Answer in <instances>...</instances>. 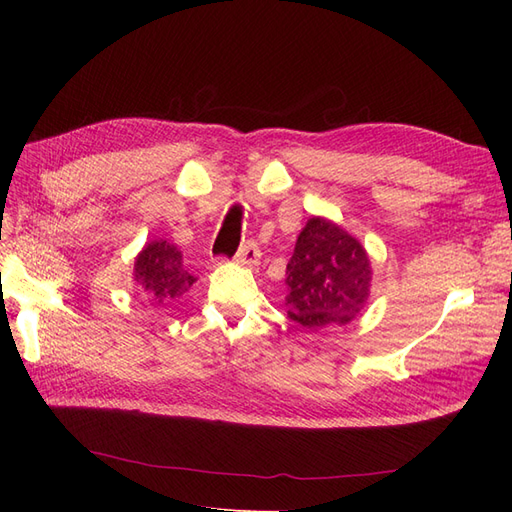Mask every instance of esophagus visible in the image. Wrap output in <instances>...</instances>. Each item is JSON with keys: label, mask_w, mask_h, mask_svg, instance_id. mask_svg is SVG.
Listing matches in <instances>:
<instances>
[{"label": "esophagus", "mask_w": 512, "mask_h": 512, "mask_svg": "<svg viewBox=\"0 0 512 512\" xmlns=\"http://www.w3.org/2000/svg\"><path fill=\"white\" fill-rule=\"evenodd\" d=\"M235 260L243 267H256L260 262V250L254 241H247L245 245H241V250L237 252Z\"/></svg>", "instance_id": "34e87169"}]
</instances>
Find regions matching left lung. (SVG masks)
<instances>
[{"instance_id": "left-lung-1", "label": "left lung", "mask_w": 512, "mask_h": 512, "mask_svg": "<svg viewBox=\"0 0 512 512\" xmlns=\"http://www.w3.org/2000/svg\"><path fill=\"white\" fill-rule=\"evenodd\" d=\"M286 286L290 320L307 329L348 324L369 297V256L342 226L309 218L286 267Z\"/></svg>"}]
</instances>
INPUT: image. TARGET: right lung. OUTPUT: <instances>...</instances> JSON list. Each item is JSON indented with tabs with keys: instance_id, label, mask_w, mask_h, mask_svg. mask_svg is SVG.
<instances>
[{
	"instance_id": "obj_1",
	"label": "right lung",
	"mask_w": 512,
	"mask_h": 512,
	"mask_svg": "<svg viewBox=\"0 0 512 512\" xmlns=\"http://www.w3.org/2000/svg\"><path fill=\"white\" fill-rule=\"evenodd\" d=\"M134 280L149 301H177L192 288L196 277L183 269L177 245L164 239L149 241L134 260Z\"/></svg>"
}]
</instances>
